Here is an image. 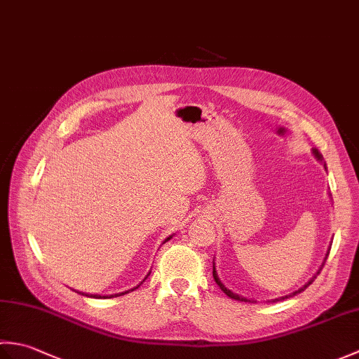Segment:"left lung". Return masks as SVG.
Masks as SVG:
<instances>
[{
    "mask_svg": "<svg viewBox=\"0 0 359 359\" xmlns=\"http://www.w3.org/2000/svg\"><path fill=\"white\" fill-rule=\"evenodd\" d=\"M313 152H315V156H316L319 160L323 158V157H321V154H319V152H318L316 149H315ZM318 273H319V271H318ZM212 276H215L216 284H217L220 288H222V292H224V293H225L228 297H231V299H236V301H241V302H248V299H245V297H242V296H239V294H234V293H231V292H230V290H226V288L222 285V282H220V280H219V278L216 276V270H215V269H212ZM315 278H316V276H315ZM315 278L311 279V280H309V284H306V285H304V287H301L299 290H296V292H294V293H292V294H290V296H294V294H297V293L304 292V290H306V288H307V287L311 284V282L315 280ZM285 297H287V296H285ZM285 297H280V299H285ZM276 301H279V299H273L271 302H276Z\"/></svg>",
    "mask_w": 359,
    "mask_h": 359,
    "instance_id": "left-lung-1",
    "label": "left lung"
}]
</instances>
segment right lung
Returning <instances> with one entry per match:
<instances>
[{
  "label": "right lung",
  "instance_id": "1",
  "mask_svg": "<svg viewBox=\"0 0 359 359\" xmlns=\"http://www.w3.org/2000/svg\"><path fill=\"white\" fill-rule=\"evenodd\" d=\"M166 241H170V238H168ZM166 241H165V242H166ZM135 288H137V287H135ZM125 293H128V292H125ZM125 293H120V294H125ZM120 294H117V296H120ZM94 297H102V296H98V294H94ZM103 297H108V296H103ZM109 297H111V296H109Z\"/></svg>",
  "mask_w": 359,
  "mask_h": 359
}]
</instances>
